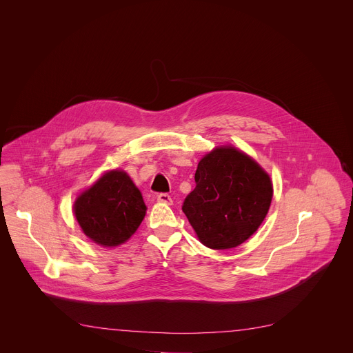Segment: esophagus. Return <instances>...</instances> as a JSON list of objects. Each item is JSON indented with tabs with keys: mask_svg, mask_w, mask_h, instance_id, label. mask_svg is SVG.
I'll return each mask as SVG.
<instances>
[{
	"mask_svg": "<svg viewBox=\"0 0 353 353\" xmlns=\"http://www.w3.org/2000/svg\"><path fill=\"white\" fill-rule=\"evenodd\" d=\"M157 201L167 203V205H171V203H172V199H171V196H168L167 193H160V194L157 196Z\"/></svg>",
	"mask_w": 353,
	"mask_h": 353,
	"instance_id": "1",
	"label": "esophagus"
}]
</instances>
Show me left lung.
<instances>
[{"instance_id":"8db88e82","label":"left lung","mask_w":353,"mask_h":353,"mask_svg":"<svg viewBox=\"0 0 353 353\" xmlns=\"http://www.w3.org/2000/svg\"><path fill=\"white\" fill-rule=\"evenodd\" d=\"M194 179L182 210L202 245L225 250L248 241L272 202L268 172L245 152L225 145L202 157Z\"/></svg>"}]
</instances>
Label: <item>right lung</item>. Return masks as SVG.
Here are the masks:
<instances>
[{
	"instance_id": "1",
	"label": "right lung",
	"mask_w": 353,
	"mask_h": 353,
	"mask_svg": "<svg viewBox=\"0 0 353 353\" xmlns=\"http://www.w3.org/2000/svg\"><path fill=\"white\" fill-rule=\"evenodd\" d=\"M83 232L103 248L125 243L140 227L147 206L130 176L121 170L107 171L73 205Z\"/></svg>"
}]
</instances>
